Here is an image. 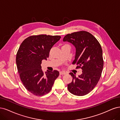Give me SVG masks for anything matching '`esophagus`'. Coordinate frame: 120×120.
<instances>
[{
    "label": "esophagus",
    "instance_id": "34e87169",
    "mask_svg": "<svg viewBox=\"0 0 120 120\" xmlns=\"http://www.w3.org/2000/svg\"><path fill=\"white\" fill-rule=\"evenodd\" d=\"M59 73H60V75H63L66 74V73L63 71H60Z\"/></svg>",
    "mask_w": 120,
    "mask_h": 120
}]
</instances>
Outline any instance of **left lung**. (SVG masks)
I'll return each mask as SVG.
<instances>
[{
	"instance_id": "1",
	"label": "left lung",
	"mask_w": 120,
	"mask_h": 120,
	"mask_svg": "<svg viewBox=\"0 0 120 120\" xmlns=\"http://www.w3.org/2000/svg\"><path fill=\"white\" fill-rule=\"evenodd\" d=\"M63 41L72 44L76 48L73 64L81 68L82 74L76 77L72 72L71 83L68 84V89L74 95L82 96L90 93L97 84L103 68V51L101 45L92 35L85 31L68 34Z\"/></svg>"
}]
</instances>
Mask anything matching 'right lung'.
I'll list each match as a JSON object with an SVG mask.
<instances>
[{"label":"right lung","mask_w":120,"mask_h":120,"mask_svg":"<svg viewBox=\"0 0 120 120\" xmlns=\"http://www.w3.org/2000/svg\"><path fill=\"white\" fill-rule=\"evenodd\" d=\"M60 38L57 35L31 36L19 48L16 57L18 72L25 88L34 95L47 94L59 75L57 70L44 73L41 64L42 60H47L50 49Z\"/></svg>","instance_id":"right-lung-1"}]
</instances>
